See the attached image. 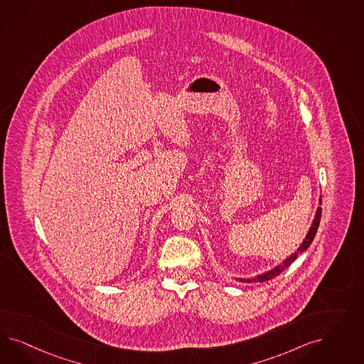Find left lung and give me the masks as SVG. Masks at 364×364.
Segmentation results:
<instances>
[{"instance_id":"obj_1","label":"left lung","mask_w":364,"mask_h":364,"mask_svg":"<svg viewBox=\"0 0 364 364\" xmlns=\"http://www.w3.org/2000/svg\"><path fill=\"white\" fill-rule=\"evenodd\" d=\"M320 205H321V200H320ZM320 218H321V208L319 207L318 210H316V216H315V219H314L312 227L309 228V235L306 236L304 242H301V245L299 247L298 251H296L295 254L291 255L283 264L279 265V267H276L275 269H272V271H269V272H267V274H263V275L257 276V277H252V279H240V282H244V283L265 282V280H269V279H272V277H275V276L280 275V274L286 269L287 267H289V265L292 264V263L296 260V257H298L299 255L303 254V252L309 248V244L314 240V237H315V235H316V232H318V228H319Z\"/></svg>"}]
</instances>
